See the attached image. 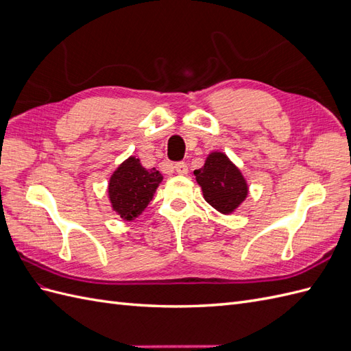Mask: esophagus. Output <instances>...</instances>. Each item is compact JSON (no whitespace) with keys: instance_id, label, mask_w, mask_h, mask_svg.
<instances>
[{"instance_id":"34e87169","label":"esophagus","mask_w":351,"mask_h":351,"mask_svg":"<svg viewBox=\"0 0 351 351\" xmlns=\"http://www.w3.org/2000/svg\"><path fill=\"white\" fill-rule=\"evenodd\" d=\"M174 168H176L177 174H180V176H186L189 173V167H187L186 162H177L174 165Z\"/></svg>"}]
</instances>
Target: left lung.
I'll use <instances>...</instances> for the list:
<instances>
[{
	"label": "left lung",
	"instance_id": "8db88e82",
	"mask_svg": "<svg viewBox=\"0 0 351 351\" xmlns=\"http://www.w3.org/2000/svg\"><path fill=\"white\" fill-rule=\"evenodd\" d=\"M193 174L205 200L221 214H232L247 197L246 178L224 152H210L204 167Z\"/></svg>",
	"mask_w": 351,
	"mask_h": 351
}]
</instances>
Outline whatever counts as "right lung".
Masks as SVG:
<instances>
[{
	"label": "right lung",
	"mask_w": 351,
	"mask_h": 351,
	"mask_svg": "<svg viewBox=\"0 0 351 351\" xmlns=\"http://www.w3.org/2000/svg\"><path fill=\"white\" fill-rule=\"evenodd\" d=\"M162 176L155 168L147 169L136 156L117 167L108 183L111 208L123 221H133L149 205Z\"/></svg>",
	"instance_id": "right-lung-1"
}]
</instances>
